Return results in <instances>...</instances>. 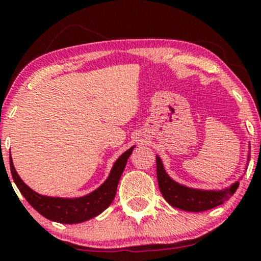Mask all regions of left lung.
I'll return each instance as SVG.
<instances>
[{
	"label": "left lung",
	"mask_w": 261,
	"mask_h": 261,
	"mask_svg": "<svg viewBox=\"0 0 261 261\" xmlns=\"http://www.w3.org/2000/svg\"><path fill=\"white\" fill-rule=\"evenodd\" d=\"M250 155L248 154V161ZM247 161V163H248ZM157 162V179L160 190L166 201L173 207H178L189 212H201L222 205L224 201L236 193L239 181L222 190H202V189L188 188L173 180L167 174L160 155H155Z\"/></svg>",
	"instance_id": "left-lung-1"
}]
</instances>
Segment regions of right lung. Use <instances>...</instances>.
<instances>
[{
	"label": "right lung",
	"instance_id": "add662e5",
	"mask_svg": "<svg viewBox=\"0 0 261 261\" xmlns=\"http://www.w3.org/2000/svg\"><path fill=\"white\" fill-rule=\"evenodd\" d=\"M135 146L128 148L124 152L120 157L114 163L110 174L107 180L100 185L99 188L95 189L92 193L87 194L85 196L74 197V199H68V197H53L45 196L35 193L32 190L24 181L18 175L16 168L12 162L11 152H10V166L12 178L16 182L17 188L19 189L20 194L25 197V200L35 208L41 216L47 220L54 221V222L73 224L81 223L85 221L91 220V218L100 215L104 210L110 206L115 197L116 189H118L119 180L124 172L126 162L133 153Z\"/></svg>",
	"mask_w": 261,
	"mask_h": 261
}]
</instances>
